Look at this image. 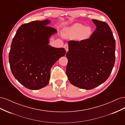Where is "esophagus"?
Wrapping results in <instances>:
<instances>
[{"label": "esophagus", "mask_w": 125, "mask_h": 125, "mask_svg": "<svg viewBox=\"0 0 125 125\" xmlns=\"http://www.w3.org/2000/svg\"><path fill=\"white\" fill-rule=\"evenodd\" d=\"M63 47L65 48V50H66V52H67L68 51V44H65V45H64Z\"/></svg>", "instance_id": "esophagus-1"}]
</instances>
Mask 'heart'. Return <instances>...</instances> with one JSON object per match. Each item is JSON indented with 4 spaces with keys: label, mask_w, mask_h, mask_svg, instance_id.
I'll list each match as a JSON object with an SVG mask.
<instances>
[{
    "label": "heart",
    "mask_w": 125,
    "mask_h": 125,
    "mask_svg": "<svg viewBox=\"0 0 125 125\" xmlns=\"http://www.w3.org/2000/svg\"><path fill=\"white\" fill-rule=\"evenodd\" d=\"M92 33V30L89 26H84L80 23H76L68 28L65 32V35L67 37H75L79 35L80 38L86 39Z\"/></svg>",
    "instance_id": "b5f03b06"
}]
</instances>
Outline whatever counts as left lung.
<instances>
[{
    "label": "left lung",
    "instance_id": "8db88e82",
    "mask_svg": "<svg viewBox=\"0 0 125 125\" xmlns=\"http://www.w3.org/2000/svg\"><path fill=\"white\" fill-rule=\"evenodd\" d=\"M96 29L90 39L70 41L66 73L71 84L91 90L108 78L115 61V40L105 22L93 19Z\"/></svg>",
    "mask_w": 125,
    "mask_h": 125
}]
</instances>
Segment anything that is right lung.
<instances>
[{"label": "right lung", "mask_w": 125, "mask_h": 125, "mask_svg": "<svg viewBox=\"0 0 125 125\" xmlns=\"http://www.w3.org/2000/svg\"><path fill=\"white\" fill-rule=\"evenodd\" d=\"M50 23L47 19L21 25L11 45V70L19 82L30 90L48 84L52 65L66 53L65 48L49 45L50 37L57 33L55 29L48 26Z\"/></svg>", "instance_id": "1"}]
</instances>
